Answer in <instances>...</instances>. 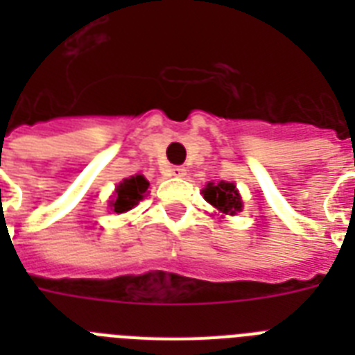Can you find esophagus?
Returning <instances> with one entry per match:
<instances>
[{
  "label": "esophagus",
  "mask_w": 355,
  "mask_h": 355,
  "mask_svg": "<svg viewBox=\"0 0 355 355\" xmlns=\"http://www.w3.org/2000/svg\"><path fill=\"white\" fill-rule=\"evenodd\" d=\"M171 175H173V177H186V167L175 166L171 169Z\"/></svg>",
  "instance_id": "obj_1"
}]
</instances>
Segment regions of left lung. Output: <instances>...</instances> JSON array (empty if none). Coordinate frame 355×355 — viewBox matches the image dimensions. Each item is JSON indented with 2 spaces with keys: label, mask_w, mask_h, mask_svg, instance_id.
I'll return each instance as SVG.
<instances>
[{
  "label": "left lung",
  "mask_w": 355,
  "mask_h": 355,
  "mask_svg": "<svg viewBox=\"0 0 355 355\" xmlns=\"http://www.w3.org/2000/svg\"><path fill=\"white\" fill-rule=\"evenodd\" d=\"M202 193H205V199L223 214L234 216L236 211H241V197L232 182H210L202 189Z\"/></svg>",
  "instance_id": "8db88e82"
}]
</instances>
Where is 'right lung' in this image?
I'll use <instances>...</instances> for the list:
<instances>
[{"mask_svg":"<svg viewBox=\"0 0 355 355\" xmlns=\"http://www.w3.org/2000/svg\"><path fill=\"white\" fill-rule=\"evenodd\" d=\"M147 188H149V182H147L141 175L125 178V180L118 186V189H116V197H114V200L110 202L112 210L116 211V214H125V211L132 210L134 206L144 199V195L147 193Z\"/></svg>","mask_w":355,"mask_h":355,"instance_id":"right-lung-1","label":"right lung"}]
</instances>
